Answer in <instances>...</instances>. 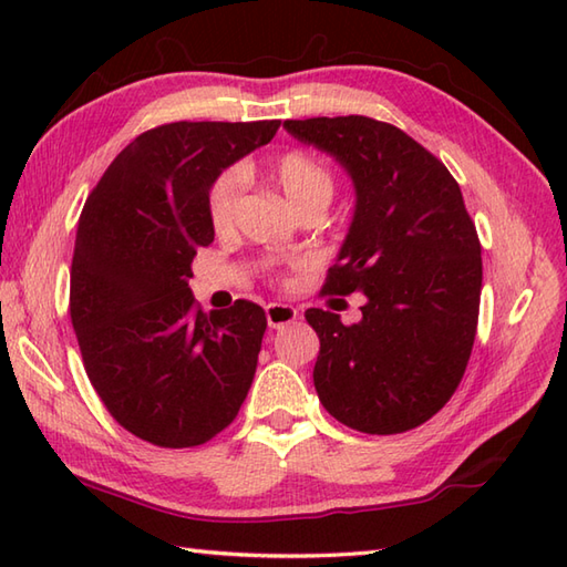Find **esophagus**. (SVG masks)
Returning a JSON list of instances; mask_svg holds the SVG:
<instances>
[{"instance_id": "esophagus-1", "label": "esophagus", "mask_w": 567, "mask_h": 567, "mask_svg": "<svg viewBox=\"0 0 567 567\" xmlns=\"http://www.w3.org/2000/svg\"><path fill=\"white\" fill-rule=\"evenodd\" d=\"M299 317V311L290 305H268L265 307V319H268V327L270 329H280V327H287V323H292L295 319Z\"/></svg>"}]
</instances>
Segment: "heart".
<instances>
[{"instance_id": "obj_1", "label": "heart", "mask_w": 567, "mask_h": 567, "mask_svg": "<svg viewBox=\"0 0 567 567\" xmlns=\"http://www.w3.org/2000/svg\"><path fill=\"white\" fill-rule=\"evenodd\" d=\"M270 179L297 212H323L333 199L336 177L331 167L307 151H287L270 165ZM244 189V177L224 173L209 189V221L216 234H228L236 221V209Z\"/></svg>"}]
</instances>
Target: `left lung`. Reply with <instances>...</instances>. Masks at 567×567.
Wrapping results in <instances>:
<instances>
[{"label": "left lung", "instance_id": "left-lung-1", "mask_svg": "<svg viewBox=\"0 0 567 567\" xmlns=\"http://www.w3.org/2000/svg\"><path fill=\"white\" fill-rule=\"evenodd\" d=\"M336 158L355 209L323 292H363V317L307 309L323 409L363 433H402L451 400L473 351L483 258L461 187L402 128L368 116L285 122Z\"/></svg>", "mask_w": 567, "mask_h": 567}]
</instances>
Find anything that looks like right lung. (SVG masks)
I'll use <instances>...</instances> for the list:
<instances>
[{
  "instance_id": "1",
  "label": "right lung",
  "mask_w": 567,
  "mask_h": 567,
  "mask_svg": "<svg viewBox=\"0 0 567 567\" xmlns=\"http://www.w3.org/2000/svg\"><path fill=\"white\" fill-rule=\"evenodd\" d=\"M280 122H175L134 138L84 202L70 319L110 414L163 449L202 445L236 419L256 375L265 311L204 315L192 260L214 240L209 189Z\"/></svg>"
}]
</instances>
